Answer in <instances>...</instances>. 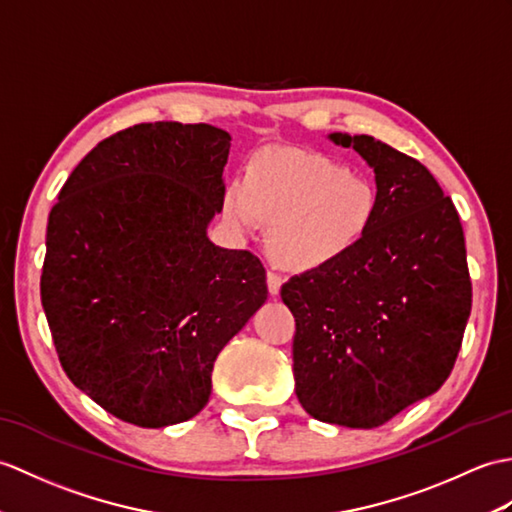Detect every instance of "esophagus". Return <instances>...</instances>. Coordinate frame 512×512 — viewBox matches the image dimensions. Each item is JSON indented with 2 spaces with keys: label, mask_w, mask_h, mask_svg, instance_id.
Listing matches in <instances>:
<instances>
[{
  "label": "esophagus",
  "mask_w": 512,
  "mask_h": 512,
  "mask_svg": "<svg viewBox=\"0 0 512 512\" xmlns=\"http://www.w3.org/2000/svg\"><path fill=\"white\" fill-rule=\"evenodd\" d=\"M281 283H283L281 275H277V272H268V292H270V296H279Z\"/></svg>",
  "instance_id": "34e87169"
}]
</instances>
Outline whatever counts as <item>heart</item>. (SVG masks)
Returning a JSON list of instances; mask_svg holds the SVG:
<instances>
[{
  "instance_id": "b5f03b06",
  "label": "heart",
  "mask_w": 512,
  "mask_h": 512,
  "mask_svg": "<svg viewBox=\"0 0 512 512\" xmlns=\"http://www.w3.org/2000/svg\"><path fill=\"white\" fill-rule=\"evenodd\" d=\"M222 213L237 235L272 222L275 257L290 268L314 270L362 244L377 216V192L368 178L323 154L272 148L251 163L246 181L227 185Z\"/></svg>"
}]
</instances>
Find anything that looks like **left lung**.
Instances as JSON below:
<instances>
[{
  "mask_svg": "<svg viewBox=\"0 0 512 512\" xmlns=\"http://www.w3.org/2000/svg\"><path fill=\"white\" fill-rule=\"evenodd\" d=\"M329 139L373 168L377 216L353 253L283 283L294 390L310 417L371 430L454 368L471 314L465 233L417 159L368 135Z\"/></svg>",
  "mask_w": 512,
  "mask_h": 512,
  "instance_id": "8db88e82",
  "label": "left lung"
}]
</instances>
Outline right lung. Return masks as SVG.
I'll return each mask as SVG.
<instances>
[{
    "instance_id": "right-lung-1",
    "label": "right lung",
    "mask_w": 512,
    "mask_h": 512,
    "mask_svg": "<svg viewBox=\"0 0 512 512\" xmlns=\"http://www.w3.org/2000/svg\"><path fill=\"white\" fill-rule=\"evenodd\" d=\"M231 135L137 124L100 141L50 211L41 303L63 371L113 417L183 423L213 362L268 299L248 251L213 244Z\"/></svg>"
}]
</instances>
